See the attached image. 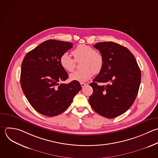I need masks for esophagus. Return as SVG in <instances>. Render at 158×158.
Masks as SVG:
<instances>
[{
  "label": "esophagus",
  "instance_id": "esophagus-1",
  "mask_svg": "<svg viewBox=\"0 0 158 158\" xmlns=\"http://www.w3.org/2000/svg\"><path fill=\"white\" fill-rule=\"evenodd\" d=\"M80 85H81V86L82 88H84V87H85V86H86L88 84H87V83H81Z\"/></svg>",
  "mask_w": 158,
  "mask_h": 158
}]
</instances>
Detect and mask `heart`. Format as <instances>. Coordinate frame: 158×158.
Returning <instances> with one entry per match:
<instances>
[{
    "label": "heart",
    "mask_w": 158,
    "mask_h": 158,
    "mask_svg": "<svg viewBox=\"0 0 158 158\" xmlns=\"http://www.w3.org/2000/svg\"><path fill=\"white\" fill-rule=\"evenodd\" d=\"M74 59L68 53H64L60 57L59 64L67 72H72L76 65V61H81V69L77 70L70 75L72 81L81 83L87 81L94 73H99L104 65L102 56L93 48L86 44L78 45L72 52Z\"/></svg>",
    "instance_id": "1"
}]
</instances>
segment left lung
Returning a JSON list of instances; mask_svg holds the SVG:
<instances>
[{
    "mask_svg": "<svg viewBox=\"0 0 158 158\" xmlns=\"http://www.w3.org/2000/svg\"><path fill=\"white\" fill-rule=\"evenodd\" d=\"M94 48L104 59L101 71L89 85L93 93L89 98L93 109L108 118L125 112L134 102L141 83V71L132 53L114 42H100ZM97 82L107 83L99 85Z\"/></svg>",
    "mask_w": 158,
    "mask_h": 158,
    "instance_id": "left-lung-1",
    "label": "left lung"
}]
</instances>
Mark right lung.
Returning <instances> with one entry per match:
<instances>
[{"mask_svg": "<svg viewBox=\"0 0 158 158\" xmlns=\"http://www.w3.org/2000/svg\"><path fill=\"white\" fill-rule=\"evenodd\" d=\"M72 46L69 42L49 40L28 52L22 62L23 92L31 106L44 115L56 116L65 111L81 89L78 81L60 83L69 75L59 59Z\"/></svg>", "mask_w": 158, "mask_h": 158, "instance_id": "obj_1", "label": "right lung"}]
</instances>
